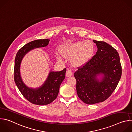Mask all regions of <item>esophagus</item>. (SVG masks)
<instances>
[{
    "mask_svg": "<svg viewBox=\"0 0 132 132\" xmlns=\"http://www.w3.org/2000/svg\"><path fill=\"white\" fill-rule=\"evenodd\" d=\"M73 74V72L70 69H68L66 71V77H70L71 76H72V75Z\"/></svg>",
    "mask_w": 132,
    "mask_h": 132,
    "instance_id": "1",
    "label": "esophagus"
}]
</instances>
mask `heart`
<instances>
[{"label":"heart","mask_w":132,"mask_h":132,"mask_svg":"<svg viewBox=\"0 0 132 132\" xmlns=\"http://www.w3.org/2000/svg\"><path fill=\"white\" fill-rule=\"evenodd\" d=\"M90 44L92 45V48L90 47ZM93 44L89 41H86L84 43L82 42L68 43H65L61 46L60 48L61 54L56 52L55 55L57 60H62V55L66 57L75 54V61L80 62L89 58L93 53Z\"/></svg>","instance_id":"heart-1"}]
</instances>
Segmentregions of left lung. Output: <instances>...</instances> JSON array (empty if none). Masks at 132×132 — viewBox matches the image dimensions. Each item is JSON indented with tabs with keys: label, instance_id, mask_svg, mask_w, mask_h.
Here are the masks:
<instances>
[{
	"label": "left lung",
	"instance_id": "obj_1",
	"mask_svg": "<svg viewBox=\"0 0 132 132\" xmlns=\"http://www.w3.org/2000/svg\"><path fill=\"white\" fill-rule=\"evenodd\" d=\"M98 51L74 73L78 97L93 104L106 100L117 88L122 75L120 56L117 50L103 41L93 40ZM102 74L99 80L97 76Z\"/></svg>",
	"mask_w": 132,
	"mask_h": 132
}]
</instances>
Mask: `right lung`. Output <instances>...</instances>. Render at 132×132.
<instances>
[{"label":"right lung","instance_id":"obj_1","mask_svg":"<svg viewBox=\"0 0 132 132\" xmlns=\"http://www.w3.org/2000/svg\"><path fill=\"white\" fill-rule=\"evenodd\" d=\"M50 41L48 39H43L30 42L18 51L15 58V83L23 97L31 103L36 105L48 104L57 98L61 84L65 77L66 68L60 71H50L44 84L39 88L33 89L27 87L22 81L20 72V64L23 57L27 53L35 48L46 46Z\"/></svg>","mask_w":132,"mask_h":132}]
</instances>
